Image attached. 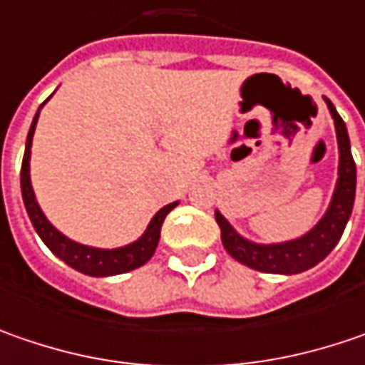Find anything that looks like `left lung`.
Instances as JSON below:
<instances>
[{
  "label": "left lung",
  "mask_w": 365,
  "mask_h": 365,
  "mask_svg": "<svg viewBox=\"0 0 365 365\" xmlns=\"http://www.w3.org/2000/svg\"><path fill=\"white\" fill-rule=\"evenodd\" d=\"M327 108L335 122V133H337V145H339V171H337V183L331 204L323 214V218L312 227V229L292 241L284 243H253L245 237H241L237 230L230 227V222L216 210V222L220 227V239L222 245L229 251L232 259L243 263L251 269H257L263 274H284L292 276L307 272L314 267L319 262H323L327 255L339 243L341 235L345 230V225L354 210V200H356V163L351 157V145L347 126L337 114L335 106L331 100H327Z\"/></svg>",
  "instance_id": "8db88e82"
}]
</instances>
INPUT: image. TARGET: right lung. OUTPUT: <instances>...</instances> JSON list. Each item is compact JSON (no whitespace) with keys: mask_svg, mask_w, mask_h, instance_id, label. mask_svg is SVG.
Returning a JSON list of instances; mask_svg holds the SVG:
<instances>
[{"mask_svg":"<svg viewBox=\"0 0 365 365\" xmlns=\"http://www.w3.org/2000/svg\"><path fill=\"white\" fill-rule=\"evenodd\" d=\"M40 108L34 120H32L30 130H28L24 161H22V171H20V185H22V198H24L26 212L30 216V222L36 229L38 237L58 259H63L67 265H71L73 269H77V272H81L86 276H116V274H126L130 269H136V267L145 265L151 259L155 249L159 245L161 225H163L165 216L178 206V202L167 204V206H163L159 212L155 214L147 230L130 245L118 247V249H98V247L81 245V243L73 241L69 237H65L61 230H56L48 222V218L40 210L36 196H34V190H32V183H30V147H32V136H34V130H36Z\"/></svg>","mask_w":365,"mask_h":365,"instance_id":"right-lung-1","label":"right lung"}]
</instances>
